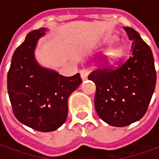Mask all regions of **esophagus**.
<instances>
[{
  "label": "esophagus",
  "mask_w": 159,
  "mask_h": 159,
  "mask_svg": "<svg viewBox=\"0 0 159 159\" xmlns=\"http://www.w3.org/2000/svg\"><path fill=\"white\" fill-rule=\"evenodd\" d=\"M90 73V71L88 70V69H82L81 71H80V74H81V77H82V79L83 81H85V80L87 79V77H88V75Z\"/></svg>",
  "instance_id": "1"
}]
</instances>
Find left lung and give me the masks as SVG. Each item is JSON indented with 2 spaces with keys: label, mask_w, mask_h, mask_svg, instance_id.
I'll use <instances>...</instances> for the list:
<instances>
[{
  "label": "left lung",
  "mask_w": 159,
  "mask_h": 159,
  "mask_svg": "<svg viewBox=\"0 0 159 159\" xmlns=\"http://www.w3.org/2000/svg\"><path fill=\"white\" fill-rule=\"evenodd\" d=\"M132 41L129 56L118 65H109L104 59L101 68L88 78L96 84L95 109L107 124L125 127L139 120L147 112L155 90L157 73L150 47L139 33L124 27Z\"/></svg>",
  "instance_id": "left-lung-1"
}]
</instances>
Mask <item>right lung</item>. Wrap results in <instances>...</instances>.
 <instances>
[{"label":"right lung","instance_id":"obj_1","mask_svg":"<svg viewBox=\"0 0 159 159\" xmlns=\"http://www.w3.org/2000/svg\"><path fill=\"white\" fill-rule=\"evenodd\" d=\"M45 31V28L30 31L16 49L7 85L16 118L35 130L50 132L65 122L68 98L82 84V79L79 73L63 76L37 63L34 49Z\"/></svg>","mask_w":159,"mask_h":159}]
</instances>
